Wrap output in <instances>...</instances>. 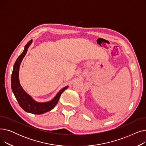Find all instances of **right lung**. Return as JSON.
<instances>
[{"label": "right lung", "mask_w": 146, "mask_h": 146, "mask_svg": "<svg viewBox=\"0 0 146 146\" xmlns=\"http://www.w3.org/2000/svg\"><path fill=\"white\" fill-rule=\"evenodd\" d=\"M32 41V40H30L25 45L24 51L15 61L11 76V87L13 93L18 101L19 106L23 110L27 112L34 114H42L50 111L54 108L59 100L61 94L68 88V86H66L60 90L59 92L51 101L44 103L35 102L31 97L23 90L20 85L19 80V66Z\"/></svg>", "instance_id": "obj_1"}]
</instances>
